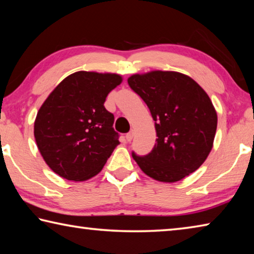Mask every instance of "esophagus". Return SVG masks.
Here are the masks:
<instances>
[{"label": "esophagus", "instance_id": "34e87169", "mask_svg": "<svg viewBox=\"0 0 254 254\" xmlns=\"http://www.w3.org/2000/svg\"><path fill=\"white\" fill-rule=\"evenodd\" d=\"M133 135H134V132H133V131H130L128 133H127L126 139H127V142H131L132 139H133Z\"/></svg>", "mask_w": 254, "mask_h": 254}]
</instances>
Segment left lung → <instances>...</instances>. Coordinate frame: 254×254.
I'll return each instance as SVG.
<instances>
[{"instance_id":"obj_1","label":"left lung","mask_w":254,"mask_h":254,"mask_svg":"<svg viewBox=\"0 0 254 254\" xmlns=\"http://www.w3.org/2000/svg\"><path fill=\"white\" fill-rule=\"evenodd\" d=\"M152 115L157 143L144 157H132L149 177L162 183L184 179L203 165L217 127L215 107L203 88L178 71L152 70L127 78Z\"/></svg>"}]
</instances>
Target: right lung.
I'll return each mask as SVG.
<instances>
[{
  "label": "right lung",
  "mask_w": 254,
  "mask_h": 254,
  "mask_svg": "<svg viewBox=\"0 0 254 254\" xmlns=\"http://www.w3.org/2000/svg\"><path fill=\"white\" fill-rule=\"evenodd\" d=\"M121 83L118 74L81 70L67 76L49 94L37 113L34 139L54 173L84 182L103 169L120 144L114 115L104 103Z\"/></svg>",
  "instance_id": "1"
}]
</instances>
